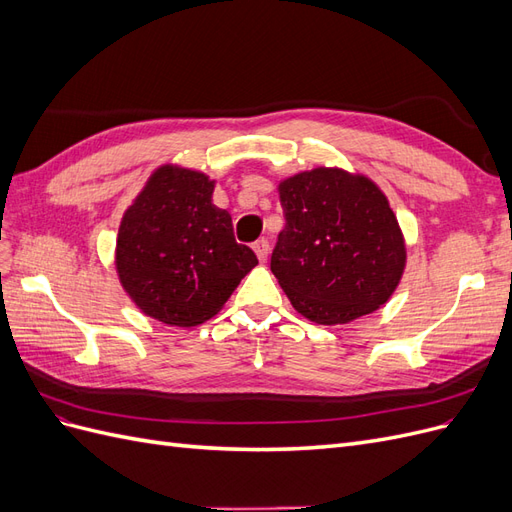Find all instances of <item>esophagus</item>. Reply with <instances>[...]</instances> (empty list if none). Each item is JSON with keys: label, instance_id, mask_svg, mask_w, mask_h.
<instances>
[{"label": "esophagus", "instance_id": "obj_1", "mask_svg": "<svg viewBox=\"0 0 512 512\" xmlns=\"http://www.w3.org/2000/svg\"><path fill=\"white\" fill-rule=\"evenodd\" d=\"M254 252H256V256H258L260 262H265L267 256H269V241H267V239H258V241L254 243Z\"/></svg>", "mask_w": 512, "mask_h": 512}]
</instances>
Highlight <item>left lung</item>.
I'll use <instances>...</instances> for the list:
<instances>
[{
    "mask_svg": "<svg viewBox=\"0 0 512 512\" xmlns=\"http://www.w3.org/2000/svg\"><path fill=\"white\" fill-rule=\"evenodd\" d=\"M286 226L271 271L292 307L318 324H346L389 301L406 245L374 181L314 168L280 183Z\"/></svg>",
    "mask_w": 512,
    "mask_h": 512,
    "instance_id": "1",
    "label": "left lung"
}]
</instances>
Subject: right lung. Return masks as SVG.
<instances>
[{"instance_id":"obj_1","label":"right lung","mask_w":512,"mask_h":512,"mask_svg":"<svg viewBox=\"0 0 512 512\" xmlns=\"http://www.w3.org/2000/svg\"><path fill=\"white\" fill-rule=\"evenodd\" d=\"M213 181L162 166L119 226L115 265L143 314L173 327L215 316L258 258L235 241L230 213L211 203Z\"/></svg>"}]
</instances>
